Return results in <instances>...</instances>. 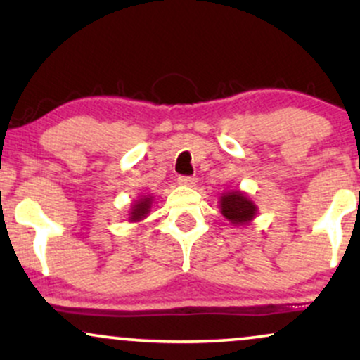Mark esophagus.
<instances>
[{
	"label": "esophagus",
	"instance_id": "1",
	"mask_svg": "<svg viewBox=\"0 0 360 360\" xmlns=\"http://www.w3.org/2000/svg\"><path fill=\"white\" fill-rule=\"evenodd\" d=\"M177 183L181 186H188V188H194L198 184V177L194 176H179L177 177Z\"/></svg>",
	"mask_w": 360,
	"mask_h": 360
}]
</instances>
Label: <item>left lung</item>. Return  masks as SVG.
<instances>
[{
    "instance_id": "left-lung-1",
    "label": "left lung",
    "mask_w": 360,
    "mask_h": 360,
    "mask_svg": "<svg viewBox=\"0 0 360 360\" xmlns=\"http://www.w3.org/2000/svg\"><path fill=\"white\" fill-rule=\"evenodd\" d=\"M221 214L232 225L242 226L250 223L257 214V206L242 191H229L220 198Z\"/></svg>"
}]
</instances>
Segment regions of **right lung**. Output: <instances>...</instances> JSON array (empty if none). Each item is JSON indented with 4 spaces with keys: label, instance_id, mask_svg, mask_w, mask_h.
I'll return each instance as SVG.
<instances>
[{
    "label": "right lung",
    "instance_id": "1",
    "mask_svg": "<svg viewBox=\"0 0 360 360\" xmlns=\"http://www.w3.org/2000/svg\"><path fill=\"white\" fill-rule=\"evenodd\" d=\"M150 206H152V196L140 198V200H137L134 205H131V212L128 213L130 214V217H128V220L130 221L143 220V218L148 214V212H150Z\"/></svg>",
    "mask_w": 360,
    "mask_h": 360
}]
</instances>
